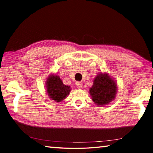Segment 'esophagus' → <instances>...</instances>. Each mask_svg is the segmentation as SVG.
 <instances>
[{"instance_id": "obj_1", "label": "esophagus", "mask_w": 153, "mask_h": 153, "mask_svg": "<svg viewBox=\"0 0 153 153\" xmlns=\"http://www.w3.org/2000/svg\"><path fill=\"white\" fill-rule=\"evenodd\" d=\"M76 87L79 89H81L83 87V84L81 82H77L76 83Z\"/></svg>"}]
</instances>
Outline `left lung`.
Here are the masks:
<instances>
[{
    "label": "left lung",
    "instance_id": "1",
    "mask_svg": "<svg viewBox=\"0 0 153 153\" xmlns=\"http://www.w3.org/2000/svg\"><path fill=\"white\" fill-rule=\"evenodd\" d=\"M93 82L89 93L97 105L104 107L115 99L118 91L117 82L108 73H99Z\"/></svg>",
    "mask_w": 153,
    "mask_h": 153
}]
</instances>
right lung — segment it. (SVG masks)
Returning a JSON list of instances; mask_svg holds the SVG:
<instances>
[{
	"mask_svg": "<svg viewBox=\"0 0 153 153\" xmlns=\"http://www.w3.org/2000/svg\"><path fill=\"white\" fill-rule=\"evenodd\" d=\"M47 94L49 98L55 102H62L67 97L71 89L70 86L63 84L58 75L51 74L45 82Z\"/></svg>",
	"mask_w": 153,
	"mask_h": 153,
	"instance_id": "1",
	"label": "right lung"
}]
</instances>
